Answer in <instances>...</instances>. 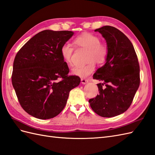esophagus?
<instances>
[{"label":"esophagus","mask_w":155,"mask_h":155,"mask_svg":"<svg viewBox=\"0 0 155 155\" xmlns=\"http://www.w3.org/2000/svg\"><path fill=\"white\" fill-rule=\"evenodd\" d=\"M81 81L82 84H86V83L89 82V80H88V79H81Z\"/></svg>","instance_id":"1"}]
</instances>
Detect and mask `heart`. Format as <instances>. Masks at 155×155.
I'll use <instances>...</instances> for the list:
<instances>
[{"label": "heart", "mask_w": 155, "mask_h": 155, "mask_svg": "<svg viewBox=\"0 0 155 155\" xmlns=\"http://www.w3.org/2000/svg\"><path fill=\"white\" fill-rule=\"evenodd\" d=\"M74 44L78 48L88 49L87 54V63L85 65L76 66L72 69V73L79 78H85L89 76L95 70V62L102 64L106 61L108 49L106 45L100 43L99 38L91 33H84L76 37ZM60 52L63 60L67 64L72 62V56L74 52L72 45L65 43L62 45Z\"/></svg>", "instance_id": "heart-1"}]
</instances>
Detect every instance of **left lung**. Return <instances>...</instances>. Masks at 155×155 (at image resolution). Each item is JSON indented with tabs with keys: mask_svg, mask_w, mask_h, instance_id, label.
Instances as JSON below:
<instances>
[{
	"mask_svg": "<svg viewBox=\"0 0 155 155\" xmlns=\"http://www.w3.org/2000/svg\"><path fill=\"white\" fill-rule=\"evenodd\" d=\"M94 31L106 40L108 54L106 63L93 75L101 81L97 84L99 94L89 102L98 115L112 117L131 105L140 86L139 62L131 41L117 28L104 26Z\"/></svg>",
	"mask_w": 155,
	"mask_h": 155,
	"instance_id": "1",
	"label": "left lung"
}]
</instances>
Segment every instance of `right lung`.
Returning a JSON list of instances; mask_svg holds the SVG:
<instances>
[{"mask_svg": "<svg viewBox=\"0 0 155 155\" xmlns=\"http://www.w3.org/2000/svg\"><path fill=\"white\" fill-rule=\"evenodd\" d=\"M74 34L68 31H41L17 53L12 85L21 106L34 117L49 119L58 115L70 91L80 83L78 76H68V66L60 52Z\"/></svg>", "mask_w": 155, "mask_h": 155, "instance_id": "1", "label": "right lung"}]
</instances>
